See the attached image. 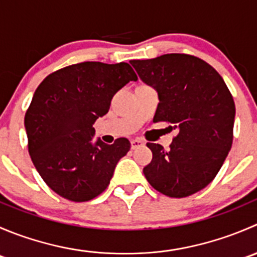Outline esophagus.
<instances>
[{
	"mask_svg": "<svg viewBox=\"0 0 257 257\" xmlns=\"http://www.w3.org/2000/svg\"><path fill=\"white\" fill-rule=\"evenodd\" d=\"M131 147L132 149H138V148L144 147V142H142L141 139H132L131 141Z\"/></svg>",
	"mask_w": 257,
	"mask_h": 257,
	"instance_id": "34e87169",
	"label": "esophagus"
}]
</instances>
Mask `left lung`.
<instances>
[{
  "mask_svg": "<svg viewBox=\"0 0 257 257\" xmlns=\"http://www.w3.org/2000/svg\"><path fill=\"white\" fill-rule=\"evenodd\" d=\"M131 64L139 78L157 90L154 121H168L179 131L170 149L147 144L153 159L143 169L145 178L170 198L198 193L216 177L231 149V93L221 76L198 57L170 53Z\"/></svg>",
  "mask_w": 257,
  "mask_h": 257,
  "instance_id": "8db88e82",
  "label": "left lung"
}]
</instances>
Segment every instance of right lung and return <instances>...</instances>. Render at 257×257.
Listing matches in <instances>:
<instances>
[{
	"label": "right lung",
	"mask_w": 257,
	"mask_h": 257,
	"mask_svg": "<svg viewBox=\"0 0 257 257\" xmlns=\"http://www.w3.org/2000/svg\"><path fill=\"white\" fill-rule=\"evenodd\" d=\"M137 74L128 63L83 62L46 77L25 115L28 152L49 188L71 201H88L107 189L128 139L93 142V124L113 95Z\"/></svg>",
	"instance_id": "right-lung-1"
}]
</instances>
